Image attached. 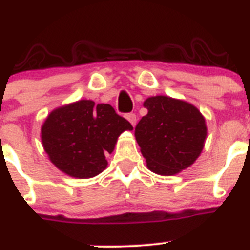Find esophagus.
Returning a JSON list of instances; mask_svg holds the SVG:
<instances>
[{"instance_id":"1","label":"esophagus","mask_w":250,"mask_h":250,"mask_svg":"<svg viewBox=\"0 0 250 250\" xmlns=\"http://www.w3.org/2000/svg\"><path fill=\"white\" fill-rule=\"evenodd\" d=\"M126 119L129 120V123L131 124L132 126H135L136 125V115L135 114H127Z\"/></svg>"}]
</instances>
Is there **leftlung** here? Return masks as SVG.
<instances>
[{
    "instance_id": "obj_1",
    "label": "left lung",
    "mask_w": 250,
    "mask_h": 250,
    "mask_svg": "<svg viewBox=\"0 0 250 250\" xmlns=\"http://www.w3.org/2000/svg\"><path fill=\"white\" fill-rule=\"evenodd\" d=\"M147 114L135 127V138L147 169L175 175L202 154L208 129L198 107L184 100L158 95L144 101Z\"/></svg>"
}]
</instances>
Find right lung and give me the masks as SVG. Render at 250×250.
Here are the masks:
<instances>
[{"label": "right lung", "instance_id": "add662e5", "mask_svg": "<svg viewBox=\"0 0 250 250\" xmlns=\"http://www.w3.org/2000/svg\"><path fill=\"white\" fill-rule=\"evenodd\" d=\"M125 130L131 131V124L111 105L79 100L48 114L41 126V141L57 169L72 178L89 179L106 169L105 154L114 151Z\"/></svg>", "mask_w": 250, "mask_h": 250}]
</instances>
